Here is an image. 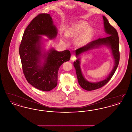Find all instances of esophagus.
Here are the masks:
<instances>
[{
  "label": "esophagus",
  "instance_id": "34e87169",
  "mask_svg": "<svg viewBox=\"0 0 132 132\" xmlns=\"http://www.w3.org/2000/svg\"><path fill=\"white\" fill-rule=\"evenodd\" d=\"M76 59V57L75 54H72L71 56V60L72 61H75Z\"/></svg>",
  "mask_w": 132,
  "mask_h": 132
}]
</instances>
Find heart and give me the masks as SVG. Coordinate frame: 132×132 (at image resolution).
I'll return each mask as SVG.
<instances>
[{"mask_svg":"<svg viewBox=\"0 0 132 132\" xmlns=\"http://www.w3.org/2000/svg\"><path fill=\"white\" fill-rule=\"evenodd\" d=\"M89 24L85 21H80L72 24L65 30V35H61L62 41L66 43L68 38H76L75 44L78 47H82L90 41L94 35V30L89 27Z\"/></svg>","mask_w":132,"mask_h":132,"instance_id":"obj_1","label":"heart"}]
</instances>
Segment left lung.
Listing matches in <instances>:
<instances>
[{"label":"left lung","mask_w":132,"mask_h":132,"mask_svg":"<svg viewBox=\"0 0 132 132\" xmlns=\"http://www.w3.org/2000/svg\"><path fill=\"white\" fill-rule=\"evenodd\" d=\"M104 28L107 37L100 38L96 40L89 43L88 44L76 50V55L78 58L76 61L74 62V66L75 68L76 72L78 82L80 86L87 90H93L101 88L106 85L112 77L118 67L120 60V52L119 51V39L116 30L111 25L106 18L103 16ZM102 46H106L111 50L114 59V66L113 69L109 76L104 80L100 82L92 83L88 81L83 76L80 67V58L77 57L82 53L87 51Z\"/></svg>","instance_id":"8db88e82"}]
</instances>
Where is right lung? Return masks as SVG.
<instances>
[{"instance_id": "1", "label": "right lung", "mask_w": 132, "mask_h": 132, "mask_svg": "<svg viewBox=\"0 0 132 132\" xmlns=\"http://www.w3.org/2000/svg\"><path fill=\"white\" fill-rule=\"evenodd\" d=\"M57 30L50 14H40L32 20L24 31L19 47L23 73L27 81L34 87L48 92L57 85L60 66L70 60L69 50L59 52L51 48L43 52L42 37L56 38ZM44 60V62L42 60Z\"/></svg>"}]
</instances>
